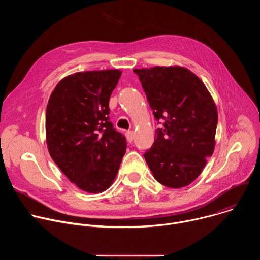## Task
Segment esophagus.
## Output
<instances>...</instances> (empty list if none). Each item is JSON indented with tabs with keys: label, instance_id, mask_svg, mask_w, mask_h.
I'll use <instances>...</instances> for the list:
<instances>
[{
	"label": "esophagus",
	"instance_id": "esophagus-1",
	"mask_svg": "<svg viewBox=\"0 0 260 260\" xmlns=\"http://www.w3.org/2000/svg\"><path fill=\"white\" fill-rule=\"evenodd\" d=\"M125 136H126V139H127V141H128V142H132V141H133V139H134V136H135V134H134V132H132V131H128V132H126Z\"/></svg>",
	"mask_w": 260,
	"mask_h": 260
}]
</instances>
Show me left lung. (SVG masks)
<instances>
[{"label": "left lung", "mask_w": 260, "mask_h": 260, "mask_svg": "<svg viewBox=\"0 0 260 260\" xmlns=\"http://www.w3.org/2000/svg\"><path fill=\"white\" fill-rule=\"evenodd\" d=\"M154 117L164 119L144 157L153 177L170 188H182L202 173L215 149L216 104L204 82L180 67L134 69Z\"/></svg>", "instance_id": "8db88e82"}]
</instances>
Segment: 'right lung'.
Wrapping results in <instances>:
<instances>
[{
    "label": "right lung",
    "mask_w": 260,
    "mask_h": 260,
    "mask_svg": "<svg viewBox=\"0 0 260 260\" xmlns=\"http://www.w3.org/2000/svg\"><path fill=\"white\" fill-rule=\"evenodd\" d=\"M121 76L117 69L62 78L46 108V143L53 161L78 188L108 189L126 151L125 138L109 121V100Z\"/></svg>",
    "instance_id": "add662e5"
}]
</instances>
